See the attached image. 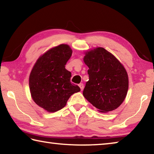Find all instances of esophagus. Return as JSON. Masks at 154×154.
Instances as JSON below:
<instances>
[{
	"label": "esophagus",
	"mask_w": 154,
	"mask_h": 154,
	"mask_svg": "<svg viewBox=\"0 0 154 154\" xmlns=\"http://www.w3.org/2000/svg\"><path fill=\"white\" fill-rule=\"evenodd\" d=\"M79 86L81 90H83V88H84V85H83V83H80V84H79Z\"/></svg>",
	"instance_id": "esophagus-1"
}]
</instances>
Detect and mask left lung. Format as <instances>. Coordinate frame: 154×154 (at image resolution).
<instances>
[{
	"label": "left lung",
	"mask_w": 154,
	"mask_h": 154,
	"mask_svg": "<svg viewBox=\"0 0 154 154\" xmlns=\"http://www.w3.org/2000/svg\"><path fill=\"white\" fill-rule=\"evenodd\" d=\"M83 61L89 68V81L83 90V96L100 112L115 110L123 103L128 89L126 69L103 48L86 52Z\"/></svg>",
	"instance_id": "8db88e82"
}]
</instances>
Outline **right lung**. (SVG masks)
<instances>
[{
  "instance_id": "add662e5",
  "label": "right lung",
  "mask_w": 154,
  "mask_h": 154,
  "mask_svg": "<svg viewBox=\"0 0 154 154\" xmlns=\"http://www.w3.org/2000/svg\"><path fill=\"white\" fill-rule=\"evenodd\" d=\"M72 52L66 44L49 49L37 60L30 72L29 87L33 100L48 112L64 108L70 96L81 90L71 82V72L65 69Z\"/></svg>"
}]
</instances>
